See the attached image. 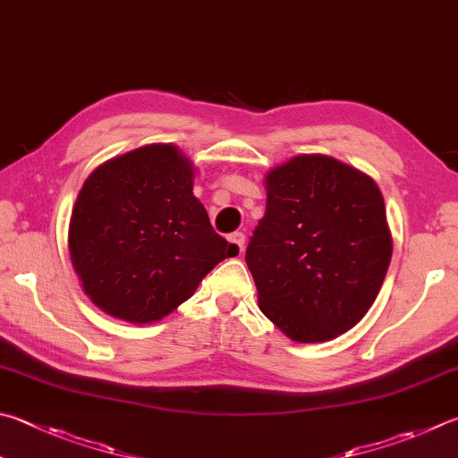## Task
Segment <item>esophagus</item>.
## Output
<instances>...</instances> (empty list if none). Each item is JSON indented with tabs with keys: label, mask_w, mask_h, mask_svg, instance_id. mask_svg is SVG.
Here are the masks:
<instances>
[{
	"label": "esophagus",
	"mask_w": 458,
	"mask_h": 458,
	"mask_svg": "<svg viewBox=\"0 0 458 458\" xmlns=\"http://www.w3.org/2000/svg\"><path fill=\"white\" fill-rule=\"evenodd\" d=\"M228 240L232 244L236 246V250L242 254L244 252V242H246V236H244V232H234V234H230L228 236Z\"/></svg>",
	"instance_id": "34e87169"
}]
</instances>
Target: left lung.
<instances>
[{"instance_id": "obj_1", "label": "left lung", "mask_w": 458, "mask_h": 458, "mask_svg": "<svg viewBox=\"0 0 458 458\" xmlns=\"http://www.w3.org/2000/svg\"><path fill=\"white\" fill-rule=\"evenodd\" d=\"M266 212L246 264L260 310L296 343L351 330L377 301L393 236L377 182L330 156L266 174Z\"/></svg>"}]
</instances>
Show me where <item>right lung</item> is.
<instances>
[{
  "mask_svg": "<svg viewBox=\"0 0 458 458\" xmlns=\"http://www.w3.org/2000/svg\"><path fill=\"white\" fill-rule=\"evenodd\" d=\"M192 162L172 144L107 160L81 186L70 220V256L84 293L115 318L146 324L176 310L224 258L192 192Z\"/></svg>",
  "mask_w": 458,
  "mask_h": 458,
  "instance_id": "right-lung-1",
  "label": "right lung"
}]
</instances>
